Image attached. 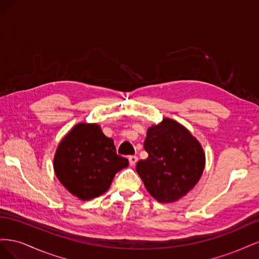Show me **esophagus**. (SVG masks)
Masks as SVG:
<instances>
[{"label":"esophagus","mask_w":259,"mask_h":259,"mask_svg":"<svg viewBox=\"0 0 259 259\" xmlns=\"http://www.w3.org/2000/svg\"><path fill=\"white\" fill-rule=\"evenodd\" d=\"M128 161H130V165L131 166H134L135 164L137 163V161H138V158L136 155H131V156H128Z\"/></svg>","instance_id":"34e87169"}]
</instances>
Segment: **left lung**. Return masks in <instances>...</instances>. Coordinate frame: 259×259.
Instances as JSON below:
<instances>
[{"mask_svg": "<svg viewBox=\"0 0 259 259\" xmlns=\"http://www.w3.org/2000/svg\"><path fill=\"white\" fill-rule=\"evenodd\" d=\"M146 160L136 171L147 191L159 202L179 200L197 185L205 166V154L198 139L182 124L164 117L147 131Z\"/></svg>", "mask_w": 259, "mask_h": 259, "instance_id": "left-lung-1", "label": "left lung"}]
</instances>
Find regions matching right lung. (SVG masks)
I'll return each mask as SVG.
<instances>
[{
    "label": "right lung",
    "instance_id": "right-lung-1",
    "mask_svg": "<svg viewBox=\"0 0 259 259\" xmlns=\"http://www.w3.org/2000/svg\"><path fill=\"white\" fill-rule=\"evenodd\" d=\"M128 160L117 155L113 139L97 124L79 123L62 138L54 158V170L66 189L86 201L105 193Z\"/></svg>",
    "mask_w": 259,
    "mask_h": 259
}]
</instances>
